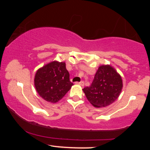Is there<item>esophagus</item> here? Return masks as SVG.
<instances>
[{"label": "esophagus", "mask_w": 150, "mask_h": 150, "mask_svg": "<svg viewBox=\"0 0 150 150\" xmlns=\"http://www.w3.org/2000/svg\"><path fill=\"white\" fill-rule=\"evenodd\" d=\"M75 84H76V85H81V86H84V85H85V83H84L83 81H81V82H75Z\"/></svg>", "instance_id": "1"}]
</instances>
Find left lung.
<instances>
[{"label":"left lung","instance_id":"1","mask_svg":"<svg viewBox=\"0 0 150 150\" xmlns=\"http://www.w3.org/2000/svg\"><path fill=\"white\" fill-rule=\"evenodd\" d=\"M123 88L120 74L110 65H101L89 87L84 88L88 101L96 108L106 107L118 99Z\"/></svg>","mask_w":150,"mask_h":150}]
</instances>
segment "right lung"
Here are the masks:
<instances>
[{
  "mask_svg": "<svg viewBox=\"0 0 150 150\" xmlns=\"http://www.w3.org/2000/svg\"><path fill=\"white\" fill-rule=\"evenodd\" d=\"M69 76L65 62H50L37 70L34 87L41 97L54 104L61 100L73 85Z\"/></svg>",
  "mask_w": 150,
  "mask_h": 150,
  "instance_id": "1",
  "label": "right lung"
}]
</instances>
